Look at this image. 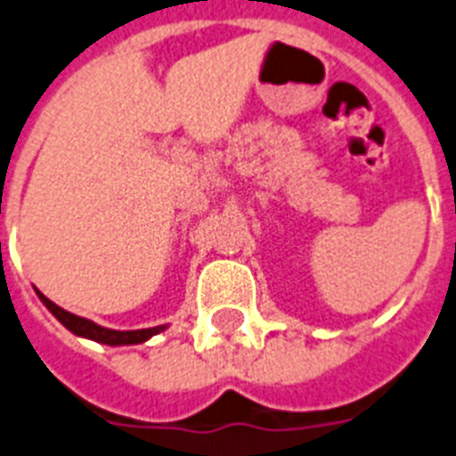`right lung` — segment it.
<instances>
[{"label":"right lung","mask_w":456,"mask_h":456,"mask_svg":"<svg viewBox=\"0 0 456 456\" xmlns=\"http://www.w3.org/2000/svg\"><path fill=\"white\" fill-rule=\"evenodd\" d=\"M37 296H39L41 303L46 305L53 317L58 319L65 329H69L74 336L88 338V340L102 342V345H111V347H118V345H139V342H146L149 338L158 336V333H163V330L167 329V326H153V329H139V330L104 329V326L90 322V319L77 317V314L62 310V307H58L53 300H48L41 291H37Z\"/></svg>","instance_id":"add662e5"}]
</instances>
